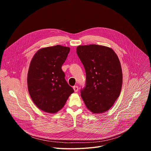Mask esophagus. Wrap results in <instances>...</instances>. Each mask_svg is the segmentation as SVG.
<instances>
[{
	"mask_svg": "<svg viewBox=\"0 0 151 151\" xmlns=\"http://www.w3.org/2000/svg\"><path fill=\"white\" fill-rule=\"evenodd\" d=\"M73 88L75 92H78V91L79 90V88H78V86H74V87H73Z\"/></svg>",
	"mask_w": 151,
	"mask_h": 151,
	"instance_id": "esophagus-1",
	"label": "esophagus"
}]
</instances>
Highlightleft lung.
Returning <instances> with one entry per match:
<instances>
[{"label":"left lung","instance_id":"8db88e82","mask_svg":"<svg viewBox=\"0 0 151 151\" xmlns=\"http://www.w3.org/2000/svg\"><path fill=\"white\" fill-rule=\"evenodd\" d=\"M76 53L86 72V85L81 97L93 114L108 111L119 96L122 72L119 60L111 48L99 45H79Z\"/></svg>","mask_w":151,"mask_h":151}]
</instances>
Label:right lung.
<instances>
[{"mask_svg":"<svg viewBox=\"0 0 151 151\" xmlns=\"http://www.w3.org/2000/svg\"><path fill=\"white\" fill-rule=\"evenodd\" d=\"M70 50L60 45L42 48L31 60L27 74L28 91L35 105L45 112L57 113L74 92L61 69Z\"/></svg>","mask_w":151,"mask_h":151,"instance_id":"right-lung-1","label":"right lung"}]
</instances>
